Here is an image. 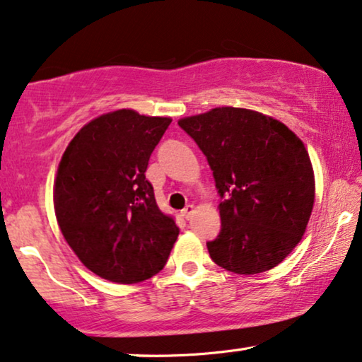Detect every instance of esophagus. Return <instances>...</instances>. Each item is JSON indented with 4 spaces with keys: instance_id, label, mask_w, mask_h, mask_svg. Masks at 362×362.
<instances>
[{
    "instance_id": "34e87169",
    "label": "esophagus",
    "mask_w": 362,
    "mask_h": 362,
    "mask_svg": "<svg viewBox=\"0 0 362 362\" xmlns=\"http://www.w3.org/2000/svg\"><path fill=\"white\" fill-rule=\"evenodd\" d=\"M195 214V206L194 205H187L184 210H182V216H184L185 220H190L192 215Z\"/></svg>"
}]
</instances>
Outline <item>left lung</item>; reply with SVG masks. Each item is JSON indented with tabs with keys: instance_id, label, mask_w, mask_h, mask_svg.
Segmentation results:
<instances>
[{
	"instance_id": "left-lung-1",
	"label": "left lung",
	"mask_w": 362,
	"mask_h": 362,
	"mask_svg": "<svg viewBox=\"0 0 362 362\" xmlns=\"http://www.w3.org/2000/svg\"><path fill=\"white\" fill-rule=\"evenodd\" d=\"M214 170L221 230L210 258L237 274L268 272L300 243L315 204L305 144L279 120L215 107L178 120Z\"/></svg>"
}]
</instances>
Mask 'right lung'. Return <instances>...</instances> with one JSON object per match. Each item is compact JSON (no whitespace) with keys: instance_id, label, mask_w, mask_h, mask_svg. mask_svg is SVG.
<instances>
[{"instance_id":"right-lung-1","label":"right lung","mask_w":362,"mask_h":362,"mask_svg":"<svg viewBox=\"0 0 362 362\" xmlns=\"http://www.w3.org/2000/svg\"><path fill=\"white\" fill-rule=\"evenodd\" d=\"M170 122L114 110L86 124L62 153L57 223L77 258L100 278L132 285L165 267L178 226L158 210L146 170Z\"/></svg>"}]
</instances>
